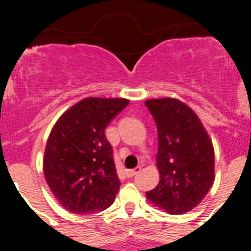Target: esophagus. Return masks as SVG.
Segmentation results:
<instances>
[{
	"label": "esophagus",
	"mask_w": 251,
	"mask_h": 251,
	"mask_svg": "<svg viewBox=\"0 0 251 251\" xmlns=\"http://www.w3.org/2000/svg\"><path fill=\"white\" fill-rule=\"evenodd\" d=\"M141 172V167H136V168H133V169H127L126 170V175H127L128 177H131V176H133V175H136L137 174V173H140Z\"/></svg>",
	"instance_id": "34e87169"
}]
</instances>
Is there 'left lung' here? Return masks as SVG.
<instances>
[{
  "label": "left lung",
  "mask_w": 251,
  "mask_h": 251,
  "mask_svg": "<svg viewBox=\"0 0 251 251\" xmlns=\"http://www.w3.org/2000/svg\"><path fill=\"white\" fill-rule=\"evenodd\" d=\"M146 106L158 132L157 167L160 179L146 196L170 215L193 210L215 180L213 146L195 113L173 98L151 99Z\"/></svg>",
  "instance_id": "left-lung-1"
}]
</instances>
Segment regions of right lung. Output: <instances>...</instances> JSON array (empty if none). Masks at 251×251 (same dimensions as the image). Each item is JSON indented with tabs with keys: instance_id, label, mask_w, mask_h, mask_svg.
Instances as JSON below:
<instances>
[{
	"instance_id": "1",
	"label": "right lung",
	"mask_w": 251,
	"mask_h": 251,
	"mask_svg": "<svg viewBox=\"0 0 251 251\" xmlns=\"http://www.w3.org/2000/svg\"><path fill=\"white\" fill-rule=\"evenodd\" d=\"M127 104L123 98H86L70 108L51 130L44 175L70 212H100L115 200L120 180L105 128Z\"/></svg>"
}]
</instances>
